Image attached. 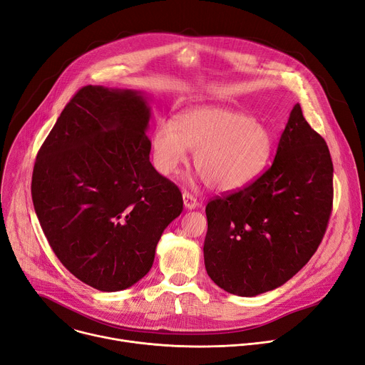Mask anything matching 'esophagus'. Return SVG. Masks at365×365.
<instances>
[{
	"instance_id": "esophagus-1",
	"label": "esophagus",
	"mask_w": 365,
	"mask_h": 365,
	"mask_svg": "<svg viewBox=\"0 0 365 365\" xmlns=\"http://www.w3.org/2000/svg\"><path fill=\"white\" fill-rule=\"evenodd\" d=\"M183 204H185V207L187 210H194V208H197L200 205L198 200L192 194H189V192H183Z\"/></svg>"
}]
</instances>
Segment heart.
<instances>
[{
    "mask_svg": "<svg viewBox=\"0 0 365 365\" xmlns=\"http://www.w3.org/2000/svg\"><path fill=\"white\" fill-rule=\"evenodd\" d=\"M194 150L195 170L216 190H235L255 180L274 150L272 133L250 115L219 106L180 112L152 134V158L160 175L175 176Z\"/></svg>",
    "mask_w": 365,
    "mask_h": 365,
    "instance_id": "1",
    "label": "heart"
}]
</instances>
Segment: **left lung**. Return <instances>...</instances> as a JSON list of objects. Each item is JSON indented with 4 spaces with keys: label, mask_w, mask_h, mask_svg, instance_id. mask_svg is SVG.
<instances>
[{
    "label": "left lung",
    "mask_w": 365,
    "mask_h": 365,
    "mask_svg": "<svg viewBox=\"0 0 365 365\" xmlns=\"http://www.w3.org/2000/svg\"><path fill=\"white\" fill-rule=\"evenodd\" d=\"M333 208V163L297 103L272 165L205 207L204 263L225 292L253 297L282 285L309 262Z\"/></svg>",
    "instance_id": "1"
}]
</instances>
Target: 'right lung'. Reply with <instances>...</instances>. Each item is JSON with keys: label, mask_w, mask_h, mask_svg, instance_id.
Returning a JSON list of instances; mask_svg holds the SVG:
<instances>
[{"label": "right lung", "mask_w": 365, "mask_h": 365, "mask_svg": "<svg viewBox=\"0 0 365 365\" xmlns=\"http://www.w3.org/2000/svg\"><path fill=\"white\" fill-rule=\"evenodd\" d=\"M149 115L139 91L86 86L38 150L31 192L43 232L66 269L96 290L142 279L183 210L179 187L149 161Z\"/></svg>", "instance_id": "add662e5"}]
</instances>
